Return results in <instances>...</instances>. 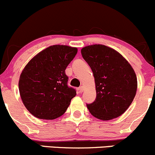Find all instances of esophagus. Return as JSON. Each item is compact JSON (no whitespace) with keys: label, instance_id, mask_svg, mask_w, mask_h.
Wrapping results in <instances>:
<instances>
[{"label":"esophagus","instance_id":"1","mask_svg":"<svg viewBox=\"0 0 155 155\" xmlns=\"http://www.w3.org/2000/svg\"><path fill=\"white\" fill-rule=\"evenodd\" d=\"M84 87H79V88H78V91H79V92H84Z\"/></svg>","mask_w":155,"mask_h":155}]
</instances>
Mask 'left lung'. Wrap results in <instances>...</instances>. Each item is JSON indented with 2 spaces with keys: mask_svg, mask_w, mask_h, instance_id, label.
Wrapping results in <instances>:
<instances>
[{
  "mask_svg": "<svg viewBox=\"0 0 155 155\" xmlns=\"http://www.w3.org/2000/svg\"><path fill=\"white\" fill-rule=\"evenodd\" d=\"M81 54L92 68L95 78L96 98L87 104L89 113L103 121L123 114L136 95L135 71L119 52L104 45L84 47Z\"/></svg>",
  "mask_w": 155,
  "mask_h": 155,
  "instance_id": "8db88e82",
  "label": "left lung"
}]
</instances>
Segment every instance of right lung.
Here are the masks:
<instances>
[{"mask_svg": "<svg viewBox=\"0 0 155 155\" xmlns=\"http://www.w3.org/2000/svg\"><path fill=\"white\" fill-rule=\"evenodd\" d=\"M77 53V48L49 46L35 55L22 70L19 93L25 107L35 117L52 120L66 111L76 91L67 85L65 70Z\"/></svg>", "mask_w": 155, "mask_h": 155, "instance_id": "right-lung-1", "label": "right lung"}]
</instances>
